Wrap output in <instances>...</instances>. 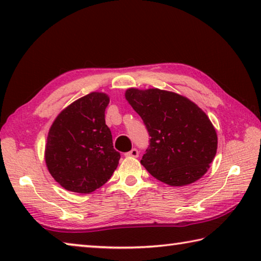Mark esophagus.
I'll list each match as a JSON object with an SVG mask.
<instances>
[{"label":"esophagus","mask_w":261,"mask_h":261,"mask_svg":"<svg viewBox=\"0 0 261 261\" xmlns=\"http://www.w3.org/2000/svg\"><path fill=\"white\" fill-rule=\"evenodd\" d=\"M125 155L126 156H130V158H138L139 152H138V149H137V148H132L130 152L125 153Z\"/></svg>","instance_id":"esophagus-1"}]
</instances>
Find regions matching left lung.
<instances>
[{"label": "left lung", "mask_w": 261, "mask_h": 261, "mask_svg": "<svg viewBox=\"0 0 261 261\" xmlns=\"http://www.w3.org/2000/svg\"><path fill=\"white\" fill-rule=\"evenodd\" d=\"M125 99L151 137L140 163L153 177L171 187H183L206 174L218 149V136L196 103L159 88H127Z\"/></svg>", "instance_id": "left-lung-1"}]
</instances>
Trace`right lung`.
<instances>
[{
	"instance_id": "add662e5",
	"label": "right lung",
	"mask_w": 261,
	"mask_h": 261,
	"mask_svg": "<svg viewBox=\"0 0 261 261\" xmlns=\"http://www.w3.org/2000/svg\"><path fill=\"white\" fill-rule=\"evenodd\" d=\"M109 96L92 92L57 115L48 132L45 160L57 183L68 191L91 193L112 177L120 153L106 124Z\"/></svg>"
}]
</instances>
